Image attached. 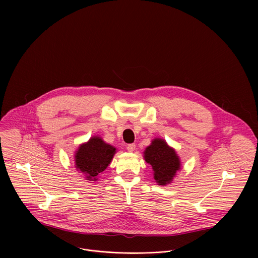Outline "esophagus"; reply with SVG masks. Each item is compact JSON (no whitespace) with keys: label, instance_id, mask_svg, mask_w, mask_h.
Here are the masks:
<instances>
[{"label":"esophagus","instance_id":"1","mask_svg":"<svg viewBox=\"0 0 258 258\" xmlns=\"http://www.w3.org/2000/svg\"><path fill=\"white\" fill-rule=\"evenodd\" d=\"M135 148H136L135 144H129V145H127L128 152H134V151H135Z\"/></svg>","mask_w":258,"mask_h":258}]
</instances>
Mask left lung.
Instances as JSON below:
<instances>
[{
    "label": "left lung",
    "instance_id": "left-lung-1",
    "mask_svg": "<svg viewBox=\"0 0 258 258\" xmlns=\"http://www.w3.org/2000/svg\"><path fill=\"white\" fill-rule=\"evenodd\" d=\"M143 153L145 161L152 166L156 183L160 185L171 184L181 170V159L176 150L164 139L155 138Z\"/></svg>",
    "mask_w": 258,
    "mask_h": 258
}]
</instances>
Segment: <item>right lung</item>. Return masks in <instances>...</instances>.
I'll return each mask as SVG.
<instances>
[{"instance_id": "right-lung-1", "label": "right lung", "mask_w": 258, "mask_h": 258, "mask_svg": "<svg viewBox=\"0 0 258 258\" xmlns=\"http://www.w3.org/2000/svg\"><path fill=\"white\" fill-rule=\"evenodd\" d=\"M116 151V148L104 142L100 136H92L75 151V168L87 181H98V176L109 166Z\"/></svg>"}]
</instances>
